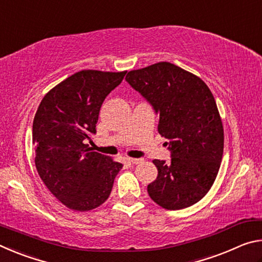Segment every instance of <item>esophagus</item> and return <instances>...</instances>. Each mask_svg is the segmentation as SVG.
I'll list each match as a JSON object with an SVG mask.
<instances>
[{
  "label": "esophagus",
  "instance_id": "esophagus-1",
  "mask_svg": "<svg viewBox=\"0 0 262 262\" xmlns=\"http://www.w3.org/2000/svg\"><path fill=\"white\" fill-rule=\"evenodd\" d=\"M128 161H129L132 164H141L142 162H143V159H142V158H132V157H129V158H128Z\"/></svg>",
  "mask_w": 262,
  "mask_h": 262
}]
</instances>
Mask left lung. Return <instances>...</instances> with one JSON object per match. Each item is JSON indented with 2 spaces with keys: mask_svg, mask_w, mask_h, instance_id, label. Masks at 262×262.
Wrapping results in <instances>:
<instances>
[{
  "mask_svg": "<svg viewBox=\"0 0 262 262\" xmlns=\"http://www.w3.org/2000/svg\"><path fill=\"white\" fill-rule=\"evenodd\" d=\"M126 81L159 113L158 133L171 151L170 162L152 161L158 176L149 196L167 210L193 206L209 192L223 156V123L210 89L170 62L130 70Z\"/></svg>",
  "mask_w": 262,
  "mask_h": 262,
  "instance_id": "obj_1",
  "label": "left lung"
}]
</instances>
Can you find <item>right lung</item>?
Here are the masks:
<instances>
[{
	"mask_svg": "<svg viewBox=\"0 0 262 262\" xmlns=\"http://www.w3.org/2000/svg\"><path fill=\"white\" fill-rule=\"evenodd\" d=\"M125 72L81 70L57 84L35 112L32 142L35 167L61 203L89 211L107 200L122 164L92 151L101 104L125 77Z\"/></svg>",
	"mask_w": 262,
	"mask_h": 262,
	"instance_id": "right-lung-1",
	"label": "right lung"
}]
</instances>
